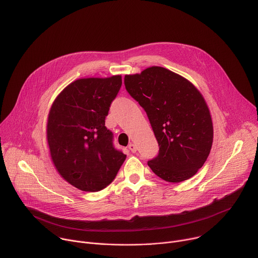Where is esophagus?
<instances>
[{
    "mask_svg": "<svg viewBox=\"0 0 258 258\" xmlns=\"http://www.w3.org/2000/svg\"><path fill=\"white\" fill-rule=\"evenodd\" d=\"M128 149H130L133 153H135V152L137 151V146H136L135 144H130V145H128Z\"/></svg>",
    "mask_w": 258,
    "mask_h": 258,
    "instance_id": "obj_1",
    "label": "esophagus"
}]
</instances>
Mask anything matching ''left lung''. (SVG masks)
<instances>
[{
	"label": "left lung",
	"mask_w": 258,
	"mask_h": 258,
	"mask_svg": "<svg viewBox=\"0 0 258 258\" xmlns=\"http://www.w3.org/2000/svg\"><path fill=\"white\" fill-rule=\"evenodd\" d=\"M127 93L149 118L158 155L148 161L160 178L179 182L192 177L206 161L213 140L209 109L186 79L159 66L125 76Z\"/></svg>",
	"instance_id": "8db88e82"
}]
</instances>
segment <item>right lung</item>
Instances as JSON below:
<instances>
[{
	"label": "right lung",
	"mask_w": 258,
	"mask_h": 258,
	"mask_svg": "<svg viewBox=\"0 0 258 258\" xmlns=\"http://www.w3.org/2000/svg\"><path fill=\"white\" fill-rule=\"evenodd\" d=\"M121 84L120 76L81 79L67 86L51 107L47 138L52 161L61 176L82 191L106 188L125 160L105 126Z\"/></svg>",
	"instance_id": "right-lung-1"
}]
</instances>
